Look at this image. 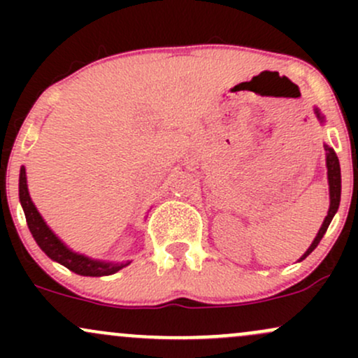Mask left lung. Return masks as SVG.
I'll list each match as a JSON object with an SVG mask.
<instances>
[{"label": "left lung", "mask_w": 358, "mask_h": 358, "mask_svg": "<svg viewBox=\"0 0 358 358\" xmlns=\"http://www.w3.org/2000/svg\"><path fill=\"white\" fill-rule=\"evenodd\" d=\"M315 114H316V117H318V121L322 122V124H324V116L320 113L318 108H315ZM323 146H324V151H327V175H328V190H330V208H328L327 217H324L322 227H320L318 234H316L315 241L311 242V245L306 249V252L299 257V261H303V259L310 256V254L316 249V245L320 244V241H322L324 232H327L331 219H334L336 210H338L340 195H342V175H340L338 156H336L334 148H330L328 145H323Z\"/></svg>", "instance_id": "left-lung-1"}]
</instances>
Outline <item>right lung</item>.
Returning a JSON list of instances; mask_svg holds the SVG:
<instances>
[{
    "instance_id": "1",
    "label": "right lung",
    "mask_w": 358,
    "mask_h": 358,
    "mask_svg": "<svg viewBox=\"0 0 358 358\" xmlns=\"http://www.w3.org/2000/svg\"><path fill=\"white\" fill-rule=\"evenodd\" d=\"M20 203H22L24 217H27L28 229H30L31 236L38 248L47 254L52 261L59 262V264L65 266L67 269H71L72 273L80 274V276H109V274L117 273L119 269L126 268L129 264V261L126 262H110V261H102V259H92L84 254L76 252L65 244L64 241L57 236L47 225V222L43 220V217L40 215V212L36 210L35 203L31 202L30 192H28L27 185V170L24 166L20 168Z\"/></svg>"
}]
</instances>
